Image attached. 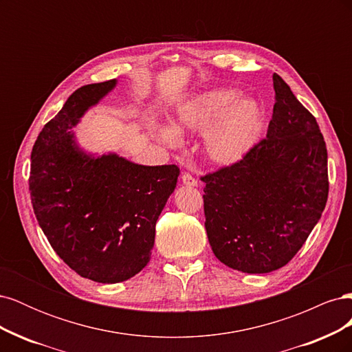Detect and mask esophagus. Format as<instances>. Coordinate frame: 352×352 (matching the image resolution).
Segmentation results:
<instances>
[{
    "instance_id": "obj_1",
    "label": "esophagus",
    "mask_w": 352,
    "mask_h": 352,
    "mask_svg": "<svg viewBox=\"0 0 352 352\" xmlns=\"http://www.w3.org/2000/svg\"><path fill=\"white\" fill-rule=\"evenodd\" d=\"M182 184L186 186H197L198 185V180L189 173H184L182 175Z\"/></svg>"
}]
</instances>
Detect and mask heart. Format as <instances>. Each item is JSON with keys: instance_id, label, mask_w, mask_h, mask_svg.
I'll list each match as a JSON object with an SVG mask.
<instances>
[{"instance_id": "b5f03b06", "label": "heart", "mask_w": 352, "mask_h": 352, "mask_svg": "<svg viewBox=\"0 0 352 352\" xmlns=\"http://www.w3.org/2000/svg\"><path fill=\"white\" fill-rule=\"evenodd\" d=\"M208 132L207 153L220 164H232L241 160L257 142L263 127L260 105L254 100H241L235 89H217L199 95L197 100L180 109L173 131L162 127L160 140L176 146L179 136L185 131Z\"/></svg>"}]
</instances>
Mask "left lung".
Returning a JSON list of instances; mask_svg holds the SVG:
<instances>
[{"mask_svg": "<svg viewBox=\"0 0 352 352\" xmlns=\"http://www.w3.org/2000/svg\"><path fill=\"white\" fill-rule=\"evenodd\" d=\"M267 136L239 162L202 176L206 230L228 267L270 273L301 250L329 194L327 150L316 117L273 73Z\"/></svg>", "mask_w": 352, "mask_h": 352, "instance_id": "1", "label": "left lung"}]
</instances>
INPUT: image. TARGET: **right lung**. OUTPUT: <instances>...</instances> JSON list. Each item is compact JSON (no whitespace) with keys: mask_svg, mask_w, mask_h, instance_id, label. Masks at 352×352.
Here are the masks:
<instances>
[{"mask_svg":"<svg viewBox=\"0 0 352 352\" xmlns=\"http://www.w3.org/2000/svg\"><path fill=\"white\" fill-rule=\"evenodd\" d=\"M117 80L74 91L32 148L29 190L52 250L82 278L119 283L150 261L155 223L179 167L141 166L117 154L82 151L70 131Z\"/></svg>","mask_w":352,"mask_h":352,"instance_id":"right-lung-1","label":"right lung"}]
</instances>
